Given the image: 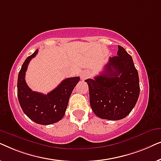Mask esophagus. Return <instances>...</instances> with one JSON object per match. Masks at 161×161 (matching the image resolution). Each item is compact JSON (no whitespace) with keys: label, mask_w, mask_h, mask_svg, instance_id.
Segmentation results:
<instances>
[{"label":"esophagus","mask_w":161,"mask_h":161,"mask_svg":"<svg viewBox=\"0 0 161 161\" xmlns=\"http://www.w3.org/2000/svg\"><path fill=\"white\" fill-rule=\"evenodd\" d=\"M89 77V73L88 72H83L80 73V78L82 80H84Z\"/></svg>","instance_id":"obj_1"}]
</instances>
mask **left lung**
Instances as JSON below:
<instances>
[{
    "instance_id": "left-lung-1",
    "label": "left lung",
    "mask_w": 161,
    "mask_h": 161,
    "mask_svg": "<svg viewBox=\"0 0 161 161\" xmlns=\"http://www.w3.org/2000/svg\"><path fill=\"white\" fill-rule=\"evenodd\" d=\"M117 56L110 57L104 70L87 79L92 109L97 116L119 120L130 113L140 93L139 78L130 55L118 45Z\"/></svg>"
}]
</instances>
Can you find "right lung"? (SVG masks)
Instances as JSON below:
<instances>
[{"label":"right lung","mask_w":161,"mask_h":161,"mask_svg":"<svg viewBox=\"0 0 161 161\" xmlns=\"http://www.w3.org/2000/svg\"><path fill=\"white\" fill-rule=\"evenodd\" d=\"M37 53L38 50L28 56L22 65L17 79V97L22 110L30 119L39 125H51L64 116L70 95L80 77L66 78L47 94L32 91L25 82V76L28 64Z\"/></svg>","instance_id":"right-lung-1"}]
</instances>
